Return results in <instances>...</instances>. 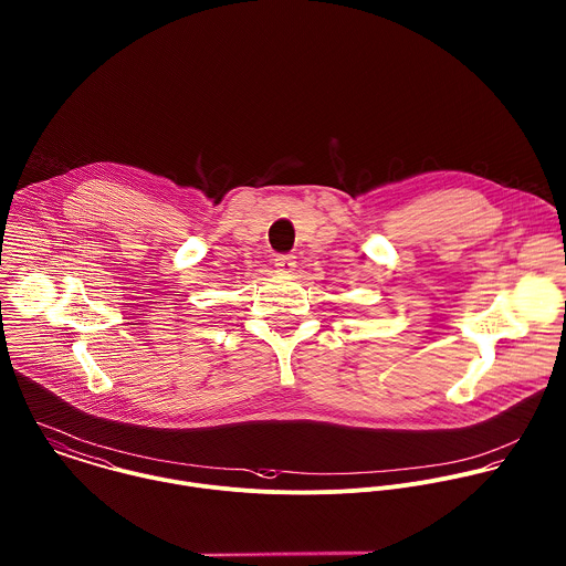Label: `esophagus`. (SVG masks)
I'll return each instance as SVG.
<instances>
[{
    "instance_id": "obj_1",
    "label": "esophagus",
    "mask_w": 566,
    "mask_h": 566,
    "mask_svg": "<svg viewBox=\"0 0 566 566\" xmlns=\"http://www.w3.org/2000/svg\"><path fill=\"white\" fill-rule=\"evenodd\" d=\"M275 266H277V271H282V273H291V271L295 269V255H289V253L275 255Z\"/></svg>"
}]
</instances>
